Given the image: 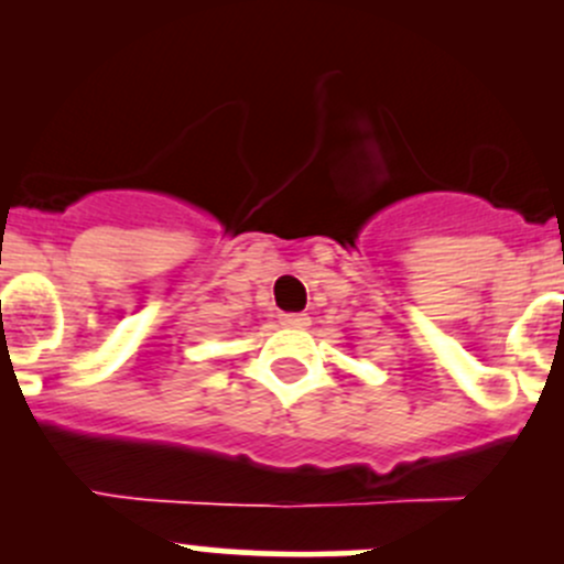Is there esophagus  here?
<instances>
[{
	"mask_svg": "<svg viewBox=\"0 0 564 564\" xmlns=\"http://www.w3.org/2000/svg\"><path fill=\"white\" fill-rule=\"evenodd\" d=\"M281 324H286V327H308L311 316L308 314H281Z\"/></svg>",
	"mask_w": 564,
	"mask_h": 564,
	"instance_id": "34e87169",
	"label": "esophagus"
}]
</instances>
